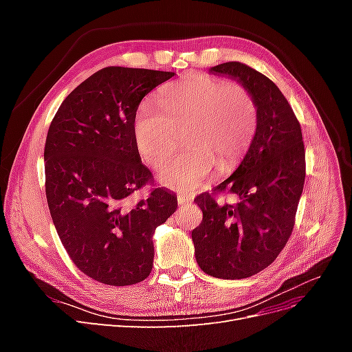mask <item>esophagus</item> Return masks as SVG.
I'll return each mask as SVG.
<instances>
[{"label": "esophagus", "instance_id": "obj_1", "mask_svg": "<svg viewBox=\"0 0 352 352\" xmlns=\"http://www.w3.org/2000/svg\"><path fill=\"white\" fill-rule=\"evenodd\" d=\"M189 202H190V198H189V197H185V195H177V204H179L180 207L188 206Z\"/></svg>", "mask_w": 352, "mask_h": 352}]
</instances>
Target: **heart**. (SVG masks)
I'll return each instance as SVG.
<instances>
[{"instance_id":"b5f03b06","label":"heart","mask_w":352,"mask_h":352,"mask_svg":"<svg viewBox=\"0 0 352 352\" xmlns=\"http://www.w3.org/2000/svg\"><path fill=\"white\" fill-rule=\"evenodd\" d=\"M160 110L142 105L133 138L145 162L157 167L172 155L182 136L185 151L158 172L160 182L177 190L204 186L212 168H235L257 127V104L239 83L194 74L167 85L158 95Z\"/></svg>"}]
</instances>
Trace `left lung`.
I'll use <instances>...</instances> for the list:
<instances>
[{"instance_id":"8db88e82","label":"left lung","mask_w":352,"mask_h":352,"mask_svg":"<svg viewBox=\"0 0 352 352\" xmlns=\"http://www.w3.org/2000/svg\"><path fill=\"white\" fill-rule=\"evenodd\" d=\"M247 88L257 104V127L239 167L212 192L194 202L202 221L192 230L201 270L220 279H245L278 258L289 239L305 180L301 124L280 89L239 61L210 69ZM219 192L236 193L238 205H217Z\"/></svg>"}]
</instances>
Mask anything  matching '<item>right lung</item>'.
Wrapping results in <instances>:
<instances>
[{
	"label": "right lung",
	"mask_w": 352,
	"mask_h": 352,
	"mask_svg": "<svg viewBox=\"0 0 352 352\" xmlns=\"http://www.w3.org/2000/svg\"><path fill=\"white\" fill-rule=\"evenodd\" d=\"M173 72L110 66L74 88L52 119L44 150L48 208L63 247L91 279L127 286L150 276L153 235L177 198L154 186L133 138L142 98Z\"/></svg>",
	"instance_id": "right-lung-1"
}]
</instances>
